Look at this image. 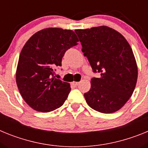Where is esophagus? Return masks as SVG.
<instances>
[{
  "mask_svg": "<svg viewBox=\"0 0 148 148\" xmlns=\"http://www.w3.org/2000/svg\"><path fill=\"white\" fill-rule=\"evenodd\" d=\"M79 83H80V82H73V84H74V85H75V86H78V84H79Z\"/></svg>",
  "mask_w": 148,
  "mask_h": 148,
  "instance_id": "esophagus-1",
  "label": "esophagus"
}]
</instances>
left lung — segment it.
Returning a JSON list of instances; mask_svg holds the SVG:
<instances>
[{
  "mask_svg": "<svg viewBox=\"0 0 148 148\" xmlns=\"http://www.w3.org/2000/svg\"><path fill=\"white\" fill-rule=\"evenodd\" d=\"M75 32L84 56L101 75L91 79L86 101L100 113H115L129 100L136 84L138 66L131 47L120 32L107 26Z\"/></svg>",
  "mask_w": 148,
  "mask_h": 148,
  "instance_id": "1",
  "label": "left lung"
}]
</instances>
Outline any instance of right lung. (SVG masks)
I'll return each mask as SVG.
<instances>
[{
  "label": "right lung",
  "instance_id": "right-lung-1",
  "mask_svg": "<svg viewBox=\"0 0 148 148\" xmlns=\"http://www.w3.org/2000/svg\"><path fill=\"white\" fill-rule=\"evenodd\" d=\"M73 30L43 29L32 35L20 53L16 84L21 95L30 108L48 113L60 108L67 99L70 84L55 78V70L68 49L77 45Z\"/></svg>",
  "mask_w": 148,
  "mask_h": 148
}]
</instances>
